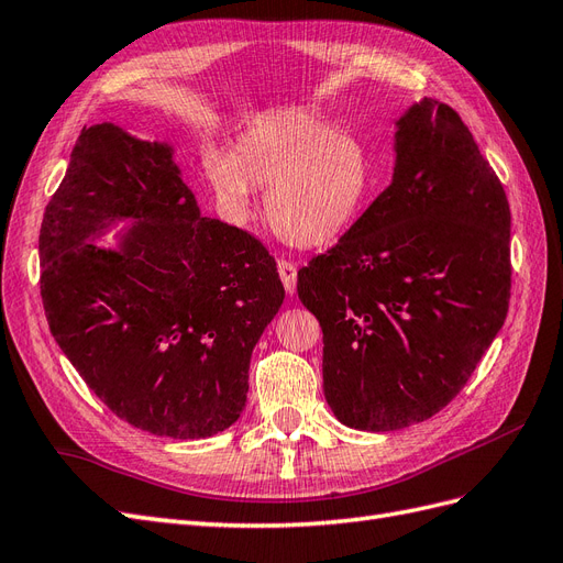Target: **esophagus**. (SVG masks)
I'll use <instances>...</instances> for the list:
<instances>
[{"label":"esophagus","instance_id":"esophagus-1","mask_svg":"<svg viewBox=\"0 0 563 563\" xmlns=\"http://www.w3.org/2000/svg\"><path fill=\"white\" fill-rule=\"evenodd\" d=\"M277 269H279V277H282V284H284V288H286V294L294 296V294H296V282H298V269H296V265L288 263V261H279Z\"/></svg>","mask_w":563,"mask_h":563}]
</instances>
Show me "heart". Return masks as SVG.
I'll return each mask as SVG.
<instances>
[{
	"instance_id": "1",
	"label": "heart",
	"mask_w": 563,
	"mask_h": 563,
	"mask_svg": "<svg viewBox=\"0 0 563 563\" xmlns=\"http://www.w3.org/2000/svg\"><path fill=\"white\" fill-rule=\"evenodd\" d=\"M203 174L234 220L251 213L253 187L267 190L272 228L296 246L333 242L352 225L368 190L362 143L300 108L251 119L230 155L203 157Z\"/></svg>"
}]
</instances>
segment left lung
<instances>
[{
    "instance_id": "8db88e82",
    "label": "left lung",
    "mask_w": 563,
    "mask_h": 563,
    "mask_svg": "<svg viewBox=\"0 0 563 563\" xmlns=\"http://www.w3.org/2000/svg\"><path fill=\"white\" fill-rule=\"evenodd\" d=\"M395 176L327 253L298 272L323 331V395L354 430L439 413L503 329L509 203L460 114L422 98L395 133Z\"/></svg>"
}]
</instances>
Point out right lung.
<instances>
[{"mask_svg": "<svg viewBox=\"0 0 563 563\" xmlns=\"http://www.w3.org/2000/svg\"><path fill=\"white\" fill-rule=\"evenodd\" d=\"M122 217L136 225L119 252L88 244ZM40 263L48 329L117 418L203 439L242 416L284 284L261 240L199 216L166 143L84 126L42 220Z\"/></svg>", "mask_w": 563, "mask_h": 563, "instance_id": "1", "label": "right lung"}]
</instances>
